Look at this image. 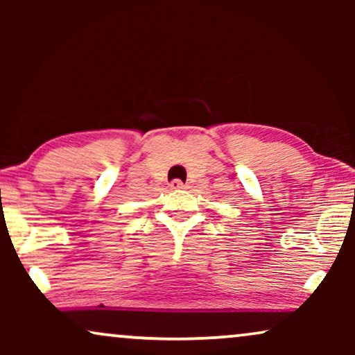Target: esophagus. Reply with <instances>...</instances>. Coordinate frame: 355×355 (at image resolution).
Returning <instances> with one entry per match:
<instances>
[{"label": "esophagus", "instance_id": "obj_1", "mask_svg": "<svg viewBox=\"0 0 355 355\" xmlns=\"http://www.w3.org/2000/svg\"><path fill=\"white\" fill-rule=\"evenodd\" d=\"M169 187L174 189V191H179V189L186 187V184H184L182 181H179V179H174V181L169 182Z\"/></svg>", "mask_w": 355, "mask_h": 355}]
</instances>
